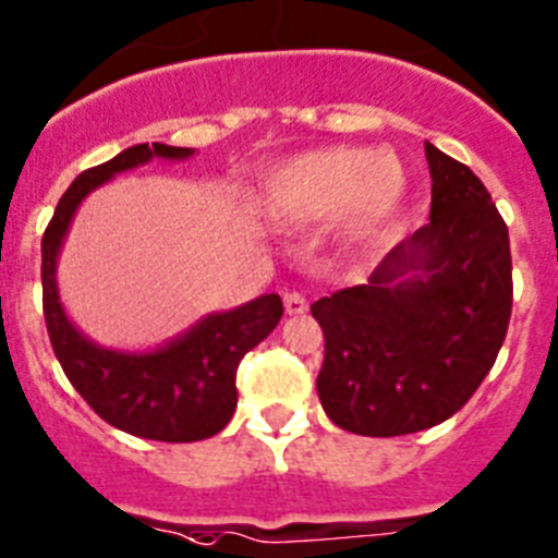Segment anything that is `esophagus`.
Masks as SVG:
<instances>
[{"mask_svg":"<svg viewBox=\"0 0 558 558\" xmlns=\"http://www.w3.org/2000/svg\"><path fill=\"white\" fill-rule=\"evenodd\" d=\"M283 306H286V314H292V317H298V314H306L308 312V300H306V294L286 292L283 294Z\"/></svg>","mask_w":558,"mask_h":558,"instance_id":"34e87169","label":"esophagus"}]
</instances>
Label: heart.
<instances>
[{"label":"heart","mask_w":558,"mask_h":558,"mask_svg":"<svg viewBox=\"0 0 558 558\" xmlns=\"http://www.w3.org/2000/svg\"><path fill=\"white\" fill-rule=\"evenodd\" d=\"M404 205V173L367 148H328L283 165L264 191V207L289 225L353 219L381 230Z\"/></svg>","instance_id":"heart-1"}]
</instances>
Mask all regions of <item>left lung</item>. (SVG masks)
I'll return each mask as SVG.
<instances>
[{
	"label": "left lung",
	"mask_w": 558,
	"mask_h": 558,
	"mask_svg": "<svg viewBox=\"0 0 558 558\" xmlns=\"http://www.w3.org/2000/svg\"><path fill=\"white\" fill-rule=\"evenodd\" d=\"M429 225L371 280L312 303L326 337L317 393L337 426L371 438L429 429L466 404L511 319L508 227L466 165L424 143Z\"/></svg>",
	"instance_id": "1"
}]
</instances>
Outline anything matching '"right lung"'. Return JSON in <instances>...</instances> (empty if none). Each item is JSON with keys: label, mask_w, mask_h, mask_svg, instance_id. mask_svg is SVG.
<instances>
[{"label": "right lung", "mask_w": 558, "mask_h": 558, "mask_svg": "<svg viewBox=\"0 0 558 558\" xmlns=\"http://www.w3.org/2000/svg\"><path fill=\"white\" fill-rule=\"evenodd\" d=\"M191 148L140 143L89 171L77 173L58 202L41 239V300L52 351L86 404L123 433L165 444H191L230 424L239 390L235 371L244 353L264 342L283 317L280 294H264L232 312L210 314L168 345L148 353H125L95 345L77 331L58 300L56 258L77 205L114 173L132 171L148 159H187Z\"/></svg>", "instance_id": "right-lung-1"}]
</instances>
